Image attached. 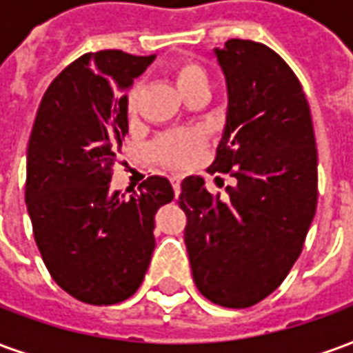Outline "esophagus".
<instances>
[{
  "mask_svg": "<svg viewBox=\"0 0 353 353\" xmlns=\"http://www.w3.org/2000/svg\"><path fill=\"white\" fill-rule=\"evenodd\" d=\"M172 187H174V192H176V196L181 192V181H179V177H172Z\"/></svg>",
  "mask_w": 353,
  "mask_h": 353,
  "instance_id": "34e87169",
  "label": "esophagus"
}]
</instances>
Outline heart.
Segmentation results:
<instances>
[{
	"mask_svg": "<svg viewBox=\"0 0 353 353\" xmlns=\"http://www.w3.org/2000/svg\"><path fill=\"white\" fill-rule=\"evenodd\" d=\"M172 75L176 81L179 92L187 94L192 88L208 87L210 77L208 72L196 60L191 58H179L172 64ZM139 85H134L128 94L126 109L128 113H136V100H138ZM204 151V138L196 130H177L170 132L166 136L157 139L153 145V157L157 161L168 166V168H189L191 164L199 161V157Z\"/></svg>",
	"mask_w": 353,
	"mask_h": 353,
	"instance_id": "obj_1",
	"label": "heart"
}]
</instances>
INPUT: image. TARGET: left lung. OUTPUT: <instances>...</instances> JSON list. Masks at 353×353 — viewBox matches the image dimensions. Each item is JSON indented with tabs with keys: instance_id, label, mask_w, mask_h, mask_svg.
Here are the masks:
<instances>
[{
	"instance_id": "1",
	"label": "left lung",
	"mask_w": 353,
	"mask_h": 353,
	"mask_svg": "<svg viewBox=\"0 0 353 353\" xmlns=\"http://www.w3.org/2000/svg\"><path fill=\"white\" fill-rule=\"evenodd\" d=\"M227 81V124L210 174H230L227 199L202 177L181 183L185 245L202 295L248 308L285 280L318 204V151L310 105L293 70L263 43L215 49Z\"/></svg>"
}]
</instances>
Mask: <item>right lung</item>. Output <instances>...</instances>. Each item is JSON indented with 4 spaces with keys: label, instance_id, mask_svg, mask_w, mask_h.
I'll use <instances>...</instances> for the list:
<instances>
[{
    "label": "right lung",
    "instance_id": "1",
    "mask_svg": "<svg viewBox=\"0 0 353 353\" xmlns=\"http://www.w3.org/2000/svg\"><path fill=\"white\" fill-rule=\"evenodd\" d=\"M153 57L100 50L50 83L28 143L26 206L43 263L65 293L117 304L143 281L154 250V214L174 199L151 176L126 199L111 172L128 134L124 90Z\"/></svg>",
    "mask_w": 353,
    "mask_h": 353
}]
</instances>
